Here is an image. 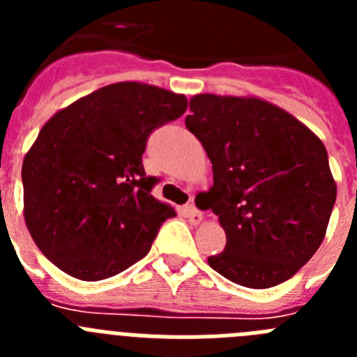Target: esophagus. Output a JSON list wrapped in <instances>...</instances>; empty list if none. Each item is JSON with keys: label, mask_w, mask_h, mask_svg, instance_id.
<instances>
[{"label": "esophagus", "mask_w": 357, "mask_h": 357, "mask_svg": "<svg viewBox=\"0 0 357 357\" xmlns=\"http://www.w3.org/2000/svg\"><path fill=\"white\" fill-rule=\"evenodd\" d=\"M184 214H185V218H188L189 222L193 223V225H198V223H200L202 220H204L202 213L195 206H185L184 207Z\"/></svg>", "instance_id": "1"}]
</instances>
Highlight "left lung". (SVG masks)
<instances>
[{
    "mask_svg": "<svg viewBox=\"0 0 357 357\" xmlns=\"http://www.w3.org/2000/svg\"><path fill=\"white\" fill-rule=\"evenodd\" d=\"M185 127L213 162L204 200L227 234L207 263L254 289L291 279L326 238L336 202L327 150L284 109L255 96L197 94Z\"/></svg>",
    "mask_w": 357,
    "mask_h": 357,
    "instance_id": "8db88e82",
    "label": "left lung"
}]
</instances>
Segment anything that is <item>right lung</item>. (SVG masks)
I'll list each match as a JSON object with an SVG mask.
<instances>
[{"label":"right lung","mask_w":357,"mask_h":357,"mask_svg":"<svg viewBox=\"0 0 357 357\" xmlns=\"http://www.w3.org/2000/svg\"><path fill=\"white\" fill-rule=\"evenodd\" d=\"M184 94L118 82L44 123L23 160L24 222L39 250L80 280H102L150 252L175 209L151 197L146 139L181 118Z\"/></svg>","instance_id":"1"}]
</instances>
